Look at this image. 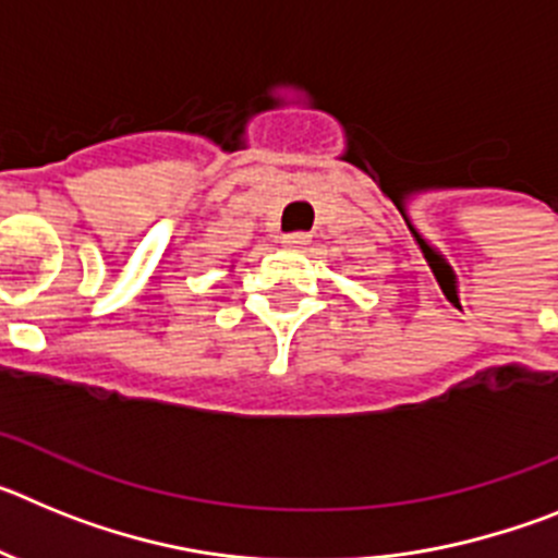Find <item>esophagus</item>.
<instances>
[{
    "mask_svg": "<svg viewBox=\"0 0 558 558\" xmlns=\"http://www.w3.org/2000/svg\"><path fill=\"white\" fill-rule=\"evenodd\" d=\"M282 243L288 248H304L310 243V236L302 234V231H293V234H282Z\"/></svg>",
    "mask_w": 558,
    "mask_h": 558,
    "instance_id": "1",
    "label": "esophagus"
}]
</instances>
